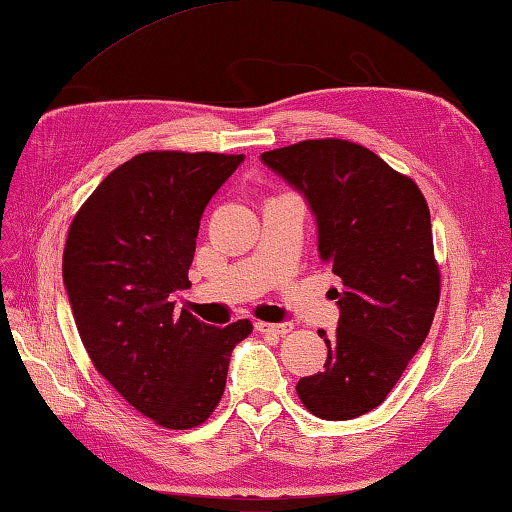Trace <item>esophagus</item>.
<instances>
[{
  "instance_id": "34e87169",
  "label": "esophagus",
  "mask_w": 512,
  "mask_h": 512,
  "mask_svg": "<svg viewBox=\"0 0 512 512\" xmlns=\"http://www.w3.org/2000/svg\"><path fill=\"white\" fill-rule=\"evenodd\" d=\"M255 329L262 333H275V336H286L293 331L291 322H255Z\"/></svg>"
}]
</instances>
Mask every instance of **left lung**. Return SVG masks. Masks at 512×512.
Segmentation results:
<instances>
[{
    "label": "left lung",
    "instance_id": "8db88e82",
    "mask_svg": "<svg viewBox=\"0 0 512 512\" xmlns=\"http://www.w3.org/2000/svg\"><path fill=\"white\" fill-rule=\"evenodd\" d=\"M262 161L304 194L318 250L340 277V320L318 374L297 396L324 421H349L385 401L430 333L441 293L430 208L410 176L340 138L264 152Z\"/></svg>",
    "mask_w": 512,
    "mask_h": 512
}]
</instances>
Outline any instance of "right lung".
<instances>
[{
  "instance_id": "right-lung-1",
  "label": "right lung",
  "mask_w": 512,
  "mask_h": 512,
  "mask_svg": "<svg viewBox=\"0 0 512 512\" xmlns=\"http://www.w3.org/2000/svg\"><path fill=\"white\" fill-rule=\"evenodd\" d=\"M244 154L145 152L116 167L73 217L62 257L91 362L125 401L170 430L215 412L230 353L253 331L174 309L190 286L199 221Z\"/></svg>"
}]
</instances>
